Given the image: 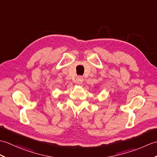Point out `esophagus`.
<instances>
[{
    "label": "esophagus",
    "mask_w": 157,
    "mask_h": 157,
    "mask_svg": "<svg viewBox=\"0 0 157 157\" xmlns=\"http://www.w3.org/2000/svg\"><path fill=\"white\" fill-rule=\"evenodd\" d=\"M76 82H77V83H78V84H81V83L83 82V79L82 77H78L77 79H76Z\"/></svg>",
    "instance_id": "1"
}]
</instances>
